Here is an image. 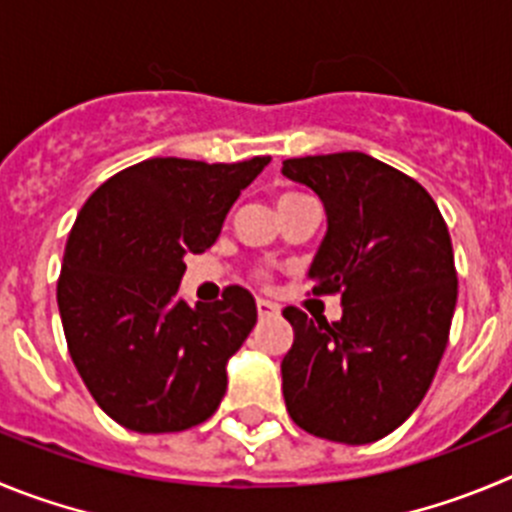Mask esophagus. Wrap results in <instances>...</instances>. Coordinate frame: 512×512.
<instances>
[{
	"label": "esophagus",
	"instance_id": "34e87169",
	"mask_svg": "<svg viewBox=\"0 0 512 512\" xmlns=\"http://www.w3.org/2000/svg\"><path fill=\"white\" fill-rule=\"evenodd\" d=\"M257 313H260V319H273L280 313V306L273 301H265V298H257Z\"/></svg>",
	"mask_w": 512,
	"mask_h": 512
}]
</instances>
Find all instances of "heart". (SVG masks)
<instances>
[{
    "mask_svg": "<svg viewBox=\"0 0 512 512\" xmlns=\"http://www.w3.org/2000/svg\"><path fill=\"white\" fill-rule=\"evenodd\" d=\"M283 199H290V196H283Z\"/></svg>",
    "mask_w": 512,
    "mask_h": 512,
    "instance_id": "obj_1",
    "label": "heart"
}]
</instances>
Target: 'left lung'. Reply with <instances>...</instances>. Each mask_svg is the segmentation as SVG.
<instances>
[{
  "label": "left lung",
  "mask_w": 512,
  "mask_h": 512,
  "mask_svg": "<svg viewBox=\"0 0 512 512\" xmlns=\"http://www.w3.org/2000/svg\"><path fill=\"white\" fill-rule=\"evenodd\" d=\"M283 176L326 211L313 293H342L331 324L283 311L285 405L308 434L372 444L416 411L444 357L457 308L449 229L421 183L365 153L290 158Z\"/></svg>",
  "instance_id": "left-lung-1"
}]
</instances>
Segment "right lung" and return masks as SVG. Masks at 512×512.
<instances>
[{
    "label": "right lung",
    "mask_w": 512,
    "mask_h": 512,
    "mask_svg": "<svg viewBox=\"0 0 512 512\" xmlns=\"http://www.w3.org/2000/svg\"><path fill=\"white\" fill-rule=\"evenodd\" d=\"M270 158H153L109 178L76 216L58 311L68 352L99 408L137 434L199 426L227 393V362L257 306L229 285L222 301L178 296L186 255L216 242L229 209Z\"/></svg>",
    "instance_id": "right-lung-1"
}]
</instances>
